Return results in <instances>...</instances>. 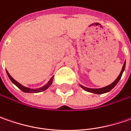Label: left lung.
I'll use <instances>...</instances> for the list:
<instances>
[{
  "mask_svg": "<svg viewBox=\"0 0 131 131\" xmlns=\"http://www.w3.org/2000/svg\"><path fill=\"white\" fill-rule=\"evenodd\" d=\"M125 63H124L123 64V68H122V70H121V72H120V73H119V75L117 77V78L112 83L110 84L109 85H107V86L104 87V88H87V87H84V86L82 85V84H79V86L82 88V89H84L85 91L89 92V93H95V94H103V93H108V92H109L110 90H112V89H113V88L117 85V84L118 83L119 81V79H120L121 77H122V75H123V71H125Z\"/></svg>",
  "mask_w": 131,
  "mask_h": 131,
  "instance_id": "left-lung-1",
  "label": "left lung"
}]
</instances>
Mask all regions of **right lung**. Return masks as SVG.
I'll use <instances>...</instances> for the list:
<instances>
[{"label": "right lung", "instance_id": "add662e5", "mask_svg": "<svg viewBox=\"0 0 131 131\" xmlns=\"http://www.w3.org/2000/svg\"><path fill=\"white\" fill-rule=\"evenodd\" d=\"M6 73H7V75H8V78L10 79V80L12 81V82L14 84H15V85H16L19 89H20V90H21L22 91H23V92H25V93H40V92H43V91H44V90H46L47 89H48V88L51 86V84H52L53 79H54V77H52V78L49 80V82H48L46 84H44V85L42 86V87H41V88H27V87H25L24 85H23V84H21L20 83H19L18 82H17L14 79H13L12 77V76H11V75L9 74V73L7 71V70H6Z\"/></svg>", "mask_w": 131, "mask_h": 131}]
</instances>
